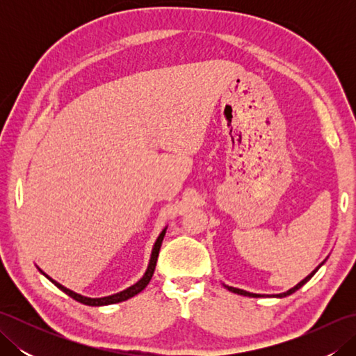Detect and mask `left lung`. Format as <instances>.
<instances>
[{
  "label": "left lung",
  "instance_id": "1",
  "mask_svg": "<svg viewBox=\"0 0 356 356\" xmlns=\"http://www.w3.org/2000/svg\"><path fill=\"white\" fill-rule=\"evenodd\" d=\"M324 263V261H323ZM323 263L320 264L318 268H315L311 274H309L305 280H301V282L297 284V286H293L292 289H289V291H286V292H283V293H277V295H272V297H278V298H283V297H287V295H291V293H293L295 291H298L301 286H305L309 280H311L314 275H315V272L318 270L321 266H323ZM225 287H228V291H231V292H234V293H238V295H245V297H263V295H260V293H252V292H248V291H243V289H238V287H232V286H226L225 284Z\"/></svg>",
  "mask_w": 356,
  "mask_h": 356
}]
</instances>
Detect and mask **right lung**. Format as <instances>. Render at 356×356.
I'll return each mask as SVG.
<instances>
[{
  "mask_svg": "<svg viewBox=\"0 0 356 356\" xmlns=\"http://www.w3.org/2000/svg\"><path fill=\"white\" fill-rule=\"evenodd\" d=\"M165 232H166V228L161 232V236L157 237L156 243H154V248H153V252H151V259H149V263H148V268H147L145 274H143V277L139 280V282L128 287V289H125V291H122V292H118V293H115V295H108V297H102V298H90V297H84V295H79V293H76V292L67 289V287H64L63 284H59L58 282H55V280L50 278L49 275H45L41 269H40V270L42 272V274H44L45 277H47V278L50 280V282H51L53 284H55L56 287H59V289H61L63 292H65V293L69 295V297H72L73 300L79 301V303H82V305H87V306H107V305L120 303V301H125V300H128V298L134 297V295H138L139 292H142V291L147 287V284L149 283L151 277H153V274H154L156 261H157V257H159V251H161V246H162V240H163V237H165Z\"/></svg>",
  "mask_w": 356,
  "mask_h": 356,
  "instance_id": "obj_1",
  "label": "right lung"
}]
</instances>
